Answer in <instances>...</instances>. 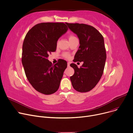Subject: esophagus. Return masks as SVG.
Listing matches in <instances>:
<instances>
[{
	"label": "esophagus",
	"instance_id": "esophagus-1",
	"mask_svg": "<svg viewBox=\"0 0 133 133\" xmlns=\"http://www.w3.org/2000/svg\"><path fill=\"white\" fill-rule=\"evenodd\" d=\"M69 65H70V63H67V66H68V67H69Z\"/></svg>",
	"mask_w": 133,
	"mask_h": 133
}]
</instances>
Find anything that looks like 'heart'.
<instances>
[{"mask_svg": "<svg viewBox=\"0 0 133 133\" xmlns=\"http://www.w3.org/2000/svg\"><path fill=\"white\" fill-rule=\"evenodd\" d=\"M74 38H76V37L74 36H73V35H69V41L71 40V39H73ZM64 56L65 58H68L69 57V55L68 54H67V53H65V54H64Z\"/></svg>", "mask_w": 133, "mask_h": 133, "instance_id": "1", "label": "heart"}]
</instances>
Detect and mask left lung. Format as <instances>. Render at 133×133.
<instances>
[{
    "mask_svg": "<svg viewBox=\"0 0 133 133\" xmlns=\"http://www.w3.org/2000/svg\"><path fill=\"white\" fill-rule=\"evenodd\" d=\"M66 24L76 34L79 41L73 61L83 62L80 68L73 63L70 65L74 69V75L70 77V81L77 91L88 92L98 83L104 72L107 59L104 38L92 26L83 23Z\"/></svg>",
    "mask_w": 133,
    "mask_h": 133,
    "instance_id": "obj_1",
    "label": "left lung"
}]
</instances>
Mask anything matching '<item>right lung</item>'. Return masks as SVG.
I'll list each match as a JSON object with an SVG mask.
<instances>
[{"label": "right lung", "instance_id": "1", "mask_svg": "<svg viewBox=\"0 0 133 133\" xmlns=\"http://www.w3.org/2000/svg\"><path fill=\"white\" fill-rule=\"evenodd\" d=\"M68 30L64 23H41L26 34L22 45V63L28 81L40 93L51 95L59 88L67 61L59 59L54 65L48 58L55 52L58 39Z\"/></svg>", "mask_w": 133, "mask_h": 133}]
</instances>
